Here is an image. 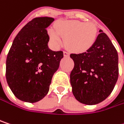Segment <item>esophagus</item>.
<instances>
[{
    "instance_id": "esophagus-1",
    "label": "esophagus",
    "mask_w": 124,
    "mask_h": 124,
    "mask_svg": "<svg viewBox=\"0 0 124 124\" xmlns=\"http://www.w3.org/2000/svg\"><path fill=\"white\" fill-rule=\"evenodd\" d=\"M64 56L65 57H68L69 56H70V54H69V52H66V51H64Z\"/></svg>"
}]
</instances>
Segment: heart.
<instances>
[{
    "label": "heart",
    "instance_id": "heart-1",
    "mask_svg": "<svg viewBox=\"0 0 124 124\" xmlns=\"http://www.w3.org/2000/svg\"><path fill=\"white\" fill-rule=\"evenodd\" d=\"M55 30L50 29L49 36L53 45L59 47L64 39L65 46L74 52H83L89 50L96 38L95 25L90 23L78 20H64L55 25Z\"/></svg>",
    "mask_w": 124,
    "mask_h": 124
}]
</instances>
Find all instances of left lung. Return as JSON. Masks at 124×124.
Instances as JSON below:
<instances>
[{"mask_svg": "<svg viewBox=\"0 0 124 124\" xmlns=\"http://www.w3.org/2000/svg\"><path fill=\"white\" fill-rule=\"evenodd\" d=\"M93 45L80 54H71L74 62L70 83L75 99L86 105L97 104L113 91L118 77V57L101 30Z\"/></svg>", "mask_w": 124, "mask_h": 124, "instance_id": "8db88e82", "label": "left lung"}]
</instances>
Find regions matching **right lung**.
Returning a JSON list of instances; mask_svg holds the SVG:
<instances>
[{
	"label": "right lung",
	"mask_w": 124,
	"mask_h": 124,
	"mask_svg": "<svg viewBox=\"0 0 124 124\" xmlns=\"http://www.w3.org/2000/svg\"><path fill=\"white\" fill-rule=\"evenodd\" d=\"M50 17H35L18 32L6 59V80L18 99L35 103L47 94L53 74L63 57L62 51L48 47Z\"/></svg>",
	"instance_id": "right-lung-1"
}]
</instances>
